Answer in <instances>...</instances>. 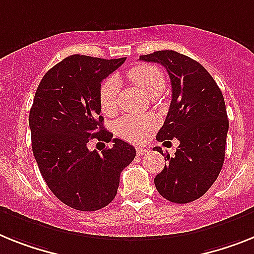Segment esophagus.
Segmentation results:
<instances>
[{
  "label": "esophagus",
  "mask_w": 254,
  "mask_h": 254,
  "mask_svg": "<svg viewBox=\"0 0 254 254\" xmlns=\"http://www.w3.org/2000/svg\"><path fill=\"white\" fill-rule=\"evenodd\" d=\"M147 148H144V147H137V155L138 156H143V155H146L147 153Z\"/></svg>",
  "instance_id": "1"
}]
</instances>
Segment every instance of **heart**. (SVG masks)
<instances>
[{
  "label": "heart",
  "instance_id": "heart-1",
  "mask_svg": "<svg viewBox=\"0 0 254 254\" xmlns=\"http://www.w3.org/2000/svg\"><path fill=\"white\" fill-rule=\"evenodd\" d=\"M127 81L143 91L148 97H157L165 87V77L159 68L150 64H139L125 73ZM117 78L110 77L99 89V106L104 115L112 116L119 110ZM157 127V119L153 115H127L121 117L115 125V131L120 138L131 143L143 142L151 131Z\"/></svg>",
  "mask_w": 254,
  "mask_h": 254
}]
</instances>
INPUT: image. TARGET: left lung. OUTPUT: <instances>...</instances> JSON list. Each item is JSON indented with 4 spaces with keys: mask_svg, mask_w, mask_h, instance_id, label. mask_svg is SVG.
Returning a JSON list of instances; mask_svg holds the SVG:
<instances>
[{
    "mask_svg": "<svg viewBox=\"0 0 254 254\" xmlns=\"http://www.w3.org/2000/svg\"><path fill=\"white\" fill-rule=\"evenodd\" d=\"M140 61L164 65L172 82V102L159 142L180 140L174 156L155 177L163 197L177 204L191 203L210 189L225 161L229 119L225 99L203 65L173 50L140 55ZM153 150L163 153L161 147Z\"/></svg>",
    "mask_w": 254,
    "mask_h": 254,
    "instance_id": "obj_1",
    "label": "left lung"
}]
</instances>
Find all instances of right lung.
<instances>
[{
  "mask_svg": "<svg viewBox=\"0 0 254 254\" xmlns=\"http://www.w3.org/2000/svg\"><path fill=\"white\" fill-rule=\"evenodd\" d=\"M125 59L71 55L49 69L36 90L29 111L32 151L51 192L73 209L107 206L137 153L104 129L99 106L102 81ZM91 139L114 146L98 154L87 148Z\"/></svg>",
  "mask_w": 254,
  "mask_h": 254,
  "instance_id": "obj_1",
  "label": "right lung"
}]
</instances>
